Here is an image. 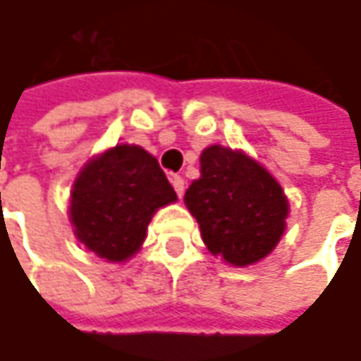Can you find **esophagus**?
Here are the masks:
<instances>
[{
	"label": "esophagus",
	"mask_w": 361,
	"mask_h": 361,
	"mask_svg": "<svg viewBox=\"0 0 361 361\" xmlns=\"http://www.w3.org/2000/svg\"><path fill=\"white\" fill-rule=\"evenodd\" d=\"M170 183H172V187H174L176 195H178V197H183V193H185V178H183V176H178V174H172V176H170Z\"/></svg>",
	"instance_id": "1"
}]
</instances>
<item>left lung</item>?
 <instances>
[{"label": "left lung", "mask_w": 361, "mask_h": 361, "mask_svg": "<svg viewBox=\"0 0 361 361\" xmlns=\"http://www.w3.org/2000/svg\"><path fill=\"white\" fill-rule=\"evenodd\" d=\"M202 176L185 193L203 243L233 266H249L279 245L289 202L276 178L243 152L209 145Z\"/></svg>", "instance_id": "8db88e82"}]
</instances>
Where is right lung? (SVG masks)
I'll use <instances>...</instances> for the list:
<instances>
[{
    "mask_svg": "<svg viewBox=\"0 0 361 361\" xmlns=\"http://www.w3.org/2000/svg\"><path fill=\"white\" fill-rule=\"evenodd\" d=\"M176 202L158 159L139 145H116L85 164L72 185L76 239L108 262L133 257L156 209Z\"/></svg>",
    "mask_w": 361,
    "mask_h": 361,
    "instance_id": "1",
    "label": "right lung"
}]
</instances>
